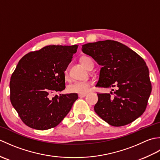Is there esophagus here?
<instances>
[{
    "label": "esophagus",
    "instance_id": "esophagus-1",
    "mask_svg": "<svg viewBox=\"0 0 160 160\" xmlns=\"http://www.w3.org/2000/svg\"><path fill=\"white\" fill-rule=\"evenodd\" d=\"M86 96V93H80L78 94V97L79 98H84Z\"/></svg>",
    "mask_w": 160,
    "mask_h": 160
}]
</instances>
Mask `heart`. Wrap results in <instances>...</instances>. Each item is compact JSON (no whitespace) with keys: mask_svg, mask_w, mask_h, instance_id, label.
I'll return each instance as SVG.
<instances>
[{"mask_svg":"<svg viewBox=\"0 0 160 160\" xmlns=\"http://www.w3.org/2000/svg\"><path fill=\"white\" fill-rule=\"evenodd\" d=\"M92 61L89 57L83 56L80 58V62L83 66L87 68L89 62ZM64 78L65 80L69 78V72L68 70L65 69L64 71ZM91 85V82L89 80H82V81H75L74 82L70 84L67 87V91L69 93H85L89 89V87Z\"/></svg>","mask_w":160,"mask_h":160,"instance_id":"heart-1","label":"heart"}]
</instances>
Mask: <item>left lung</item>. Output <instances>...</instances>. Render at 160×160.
Masks as SVG:
<instances>
[{"instance_id": "8db88e82", "label": "left lung", "mask_w": 160, "mask_h": 160, "mask_svg": "<svg viewBox=\"0 0 160 160\" xmlns=\"http://www.w3.org/2000/svg\"><path fill=\"white\" fill-rule=\"evenodd\" d=\"M82 51L102 66L96 87L117 88L113 93H98L95 112L113 127L127 125L140 117L152 90L143 58L127 46L111 40L85 44Z\"/></svg>"}]
</instances>
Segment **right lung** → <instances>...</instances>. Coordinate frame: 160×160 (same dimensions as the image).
<instances>
[{"instance_id": "1", "label": "right lung", "mask_w": 160, "mask_h": 160, "mask_svg": "<svg viewBox=\"0 0 160 160\" xmlns=\"http://www.w3.org/2000/svg\"><path fill=\"white\" fill-rule=\"evenodd\" d=\"M78 45H49L27 53L10 79V100L29 127L47 130L59 124L70 111L77 93L50 94L65 89L64 71Z\"/></svg>"}]
</instances>
